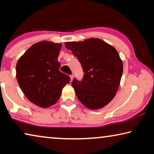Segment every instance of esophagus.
Segmentation results:
<instances>
[{
  "mask_svg": "<svg viewBox=\"0 0 154 154\" xmlns=\"http://www.w3.org/2000/svg\"><path fill=\"white\" fill-rule=\"evenodd\" d=\"M70 78H71V82H72V79H73V78H74V76L72 75H71V76H70Z\"/></svg>",
  "mask_w": 154,
  "mask_h": 154,
  "instance_id": "obj_1",
  "label": "esophagus"
}]
</instances>
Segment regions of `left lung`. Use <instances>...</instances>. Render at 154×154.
<instances>
[{"label":"left lung","instance_id":"obj_1","mask_svg":"<svg viewBox=\"0 0 154 154\" xmlns=\"http://www.w3.org/2000/svg\"><path fill=\"white\" fill-rule=\"evenodd\" d=\"M79 60L84 76L75 79L72 86L79 100L92 110L104 107L118 92L123 72V62L116 48L97 38L64 43Z\"/></svg>","mask_w":154,"mask_h":154}]
</instances>
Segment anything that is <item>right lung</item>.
Instances as JSON below:
<instances>
[{"mask_svg": "<svg viewBox=\"0 0 154 154\" xmlns=\"http://www.w3.org/2000/svg\"><path fill=\"white\" fill-rule=\"evenodd\" d=\"M61 48V43L40 41L30 47L17 62L18 84L28 100L41 108L58 102L62 89L71 80L59 70Z\"/></svg>", "mask_w": 154, "mask_h": 154, "instance_id": "add662e5", "label": "right lung"}]
</instances>
